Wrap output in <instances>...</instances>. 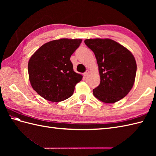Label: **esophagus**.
<instances>
[{"label":"esophagus","mask_w":156,"mask_h":156,"mask_svg":"<svg viewBox=\"0 0 156 156\" xmlns=\"http://www.w3.org/2000/svg\"><path fill=\"white\" fill-rule=\"evenodd\" d=\"M89 73H90V72H89L88 70H87V72H85L84 73V76H86V77H87V76L89 74Z\"/></svg>","instance_id":"1"}]
</instances>
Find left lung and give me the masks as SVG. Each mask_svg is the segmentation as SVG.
I'll return each mask as SVG.
<instances>
[{"label": "left lung", "mask_w": 156, "mask_h": 156, "mask_svg": "<svg viewBox=\"0 0 156 156\" xmlns=\"http://www.w3.org/2000/svg\"><path fill=\"white\" fill-rule=\"evenodd\" d=\"M85 44L94 52L98 66L100 84L93 94L105 103H114L127 95L134 84L137 72L133 54L110 39H88Z\"/></svg>", "instance_id": "1"}]
</instances>
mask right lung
I'll use <instances>...</instances> for the list:
<instances>
[{"instance_id":"obj_1","label":"right lung","mask_w":156,"mask_h":156,"mask_svg":"<svg viewBox=\"0 0 156 156\" xmlns=\"http://www.w3.org/2000/svg\"><path fill=\"white\" fill-rule=\"evenodd\" d=\"M80 39H60L46 43L28 63L29 81L36 92L46 100L60 102L70 97L82 76L73 69L70 57Z\"/></svg>"}]
</instances>
